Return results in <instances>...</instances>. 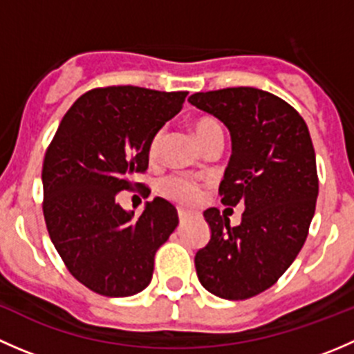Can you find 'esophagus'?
Here are the masks:
<instances>
[{
	"mask_svg": "<svg viewBox=\"0 0 354 354\" xmlns=\"http://www.w3.org/2000/svg\"><path fill=\"white\" fill-rule=\"evenodd\" d=\"M190 216H192V212H188V210L178 209V217H180V221H187Z\"/></svg>",
	"mask_w": 354,
	"mask_h": 354,
	"instance_id": "esophagus-1",
	"label": "esophagus"
}]
</instances>
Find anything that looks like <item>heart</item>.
Returning a JSON list of instances; mask_svg holds the SVG:
<instances>
[{"label":"heart","mask_w":354,"mask_h":354,"mask_svg":"<svg viewBox=\"0 0 354 354\" xmlns=\"http://www.w3.org/2000/svg\"><path fill=\"white\" fill-rule=\"evenodd\" d=\"M192 128H194V133L197 137L198 144H202L205 138H209L216 131H223L219 123L210 116L197 118L194 124H192ZM160 142H162V131H157L154 137H152L151 144H149V157L151 159H156L159 156ZM159 192L164 197L174 200V202L194 203L200 195V187L197 181H194L192 178L181 176V174H169V176H164L159 181Z\"/></svg>","instance_id":"1"}]
</instances>
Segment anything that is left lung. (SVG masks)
Listing matches in <instances>:
<instances>
[{
    "label": "left lung",
    "mask_w": 354,
    "mask_h": 354,
    "mask_svg": "<svg viewBox=\"0 0 354 354\" xmlns=\"http://www.w3.org/2000/svg\"><path fill=\"white\" fill-rule=\"evenodd\" d=\"M188 101L230 130L221 202L245 207L234 227L216 207L203 210L210 240L195 255L198 281L219 298H252L286 272L308 236L319 195L308 127L286 101L260 88L197 92Z\"/></svg>",
    "instance_id": "1"
}]
</instances>
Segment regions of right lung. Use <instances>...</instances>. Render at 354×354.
Masks as SVG:
<instances>
[{
	"label": "right lung",
	"instance_id": "obj_1",
	"mask_svg": "<svg viewBox=\"0 0 354 354\" xmlns=\"http://www.w3.org/2000/svg\"><path fill=\"white\" fill-rule=\"evenodd\" d=\"M188 92L94 88L63 116L42 166L46 226L71 276L109 298L144 291L156 252L178 226V210L156 197L135 217L118 194L142 187L152 137L181 111Z\"/></svg>",
	"mask_w": 354,
	"mask_h": 354
}]
</instances>
